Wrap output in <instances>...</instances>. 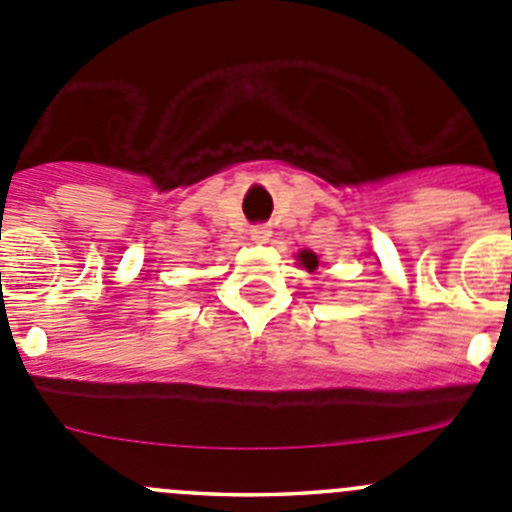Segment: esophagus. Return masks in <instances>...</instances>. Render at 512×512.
Segmentation results:
<instances>
[{"label": "esophagus", "instance_id": "1", "mask_svg": "<svg viewBox=\"0 0 512 512\" xmlns=\"http://www.w3.org/2000/svg\"><path fill=\"white\" fill-rule=\"evenodd\" d=\"M270 235H272V230L267 225H252L250 227V237L255 242H260V245H265V242L270 240Z\"/></svg>", "mask_w": 512, "mask_h": 512}]
</instances>
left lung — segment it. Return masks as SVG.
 Here are the masks:
<instances>
[{
    "instance_id": "left-lung-1",
    "label": "left lung",
    "mask_w": 512,
    "mask_h": 512,
    "mask_svg": "<svg viewBox=\"0 0 512 512\" xmlns=\"http://www.w3.org/2000/svg\"><path fill=\"white\" fill-rule=\"evenodd\" d=\"M297 260H300V265L305 267V270H315L317 267V255L315 252H310V250H305V252H300V255H297Z\"/></svg>"
}]
</instances>
